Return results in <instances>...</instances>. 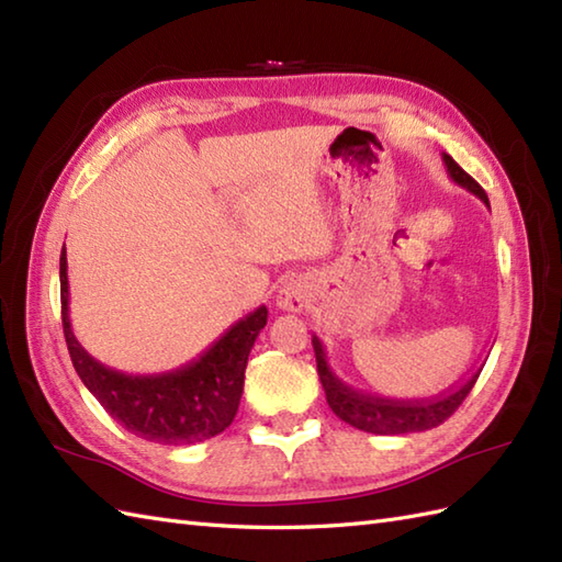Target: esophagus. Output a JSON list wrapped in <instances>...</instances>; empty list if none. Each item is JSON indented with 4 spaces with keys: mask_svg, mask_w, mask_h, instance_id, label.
Returning a JSON list of instances; mask_svg holds the SVG:
<instances>
[{
    "mask_svg": "<svg viewBox=\"0 0 562 562\" xmlns=\"http://www.w3.org/2000/svg\"><path fill=\"white\" fill-rule=\"evenodd\" d=\"M314 302L312 284L304 280H290L284 282L278 292V306L282 312H302Z\"/></svg>",
    "mask_w": 562,
    "mask_h": 562,
    "instance_id": "1",
    "label": "esophagus"
}]
</instances>
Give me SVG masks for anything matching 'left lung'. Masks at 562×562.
<instances>
[{"label": "left lung", "mask_w": 562, "mask_h": 562, "mask_svg": "<svg viewBox=\"0 0 562 562\" xmlns=\"http://www.w3.org/2000/svg\"><path fill=\"white\" fill-rule=\"evenodd\" d=\"M441 161H445L447 173H449L453 183L465 188L475 198H481L485 205L491 207L485 190L479 183H475L473 178L449 157V154H441ZM312 342H314V352H316V369H318L321 384H324L326 401L330 405V411L336 413L340 420H345L357 429H362V432H372V435L423 432V429H432V427L445 423L447 417L463 403V398L469 396L473 384L479 381V376L483 372L487 355H491V352H487L485 360L481 362V367H475V372L469 379H463L461 384L441 391L432 398H405V401H401V398L372 396V393H364V391H357V389L348 386L330 369L326 350H324V342L318 340V336H312Z\"/></svg>", "instance_id": "8db88e82"}]
</instances>
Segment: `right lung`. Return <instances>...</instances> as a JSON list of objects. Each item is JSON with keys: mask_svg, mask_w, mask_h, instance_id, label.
Masks as SVG:
<instances>
[{"mask_svg": "<svg viewBox=\"0 0 562 562\" xmlns=\"http://www.w3.org/2000/svg\"><path fill=\"white\" fill-rule=\"evenodd\" d=\"M59 302L71 364L83 386L127 432L157 445L181 447L205 441L232 425L244 393L250 348L268 324L266 306L238 318L193 362L161 374H125L93 360L75 338L65 246L59 256Z\"/></svg>", "mask_w": 562, "mask_h": 562, "instance_id": "add662e5", "label": "right lung"}]
</instances>
